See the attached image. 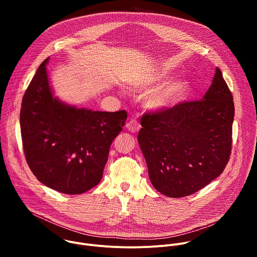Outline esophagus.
Instances as JSON below:
<instances>
[{
	"label": "esophagus",
	"instance_id": "obj_1",
	"mask_svg": "<svg viewBox=\"0 0 257 257\" xmlns=\"http://www.w3.org/2000/svg\"><path fill=\"white\" fill-rule=\"evenodd\" d=\"M125 127L132 133H135V132H138L139 129H140V124L136 121V120H130L129 122L126 123Z\"/></svg>",
	"mask_w": 257,
	"mask_h": 257
}]
</instances>
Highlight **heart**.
Masks as SVG:
<instances>
[{
    "instance_id": "1",
    "label": "heart",
    "mask_w": 257,
    "mask_h": 257,
    "mask_svg": "<svg viewBox=\"0 0 257 257\" xmlns=\"http://www.w3.org/2000/svg\"><path fill=\"white\" fill-rule=\"evenodd\" d=\"M164 77V74H158L152 77L149 81L141 84L140 88H146L151 84L160 81ZM189 90V85L185 80H176L167 84H164L153 91L149 92L144 97L145 106L152 109V111H162L168 107L173 106L178 103L187 95Z\"/></svg>"
}]
</instances>
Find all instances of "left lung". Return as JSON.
Segmentation results:
<instances>
[{"instance_id":"1","label":"left lung","mask_w":257,"mask_h":257,"mask_svg":"<svg viewBox=\"0 0 257 257\" xmlns=\"http://www.w3.org/2000/svg\"><path fill=\"white\" fill-rule=\"evenodd\" d=\"M234 113L232 92L218 68L201 100L145 112L137 139L153 186L179 198L221 175L231 156Z\"/></svg>"}]
</instances>
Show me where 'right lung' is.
Masks as SVG:
<instances>
[{
  "label": "right lung",
  "instance_id": "obj_1",
  "mask_svg": "<svg viewBox=\"0 0 257 257\" xmlns=\"http://www.w3.org/2000/svg\"><path fill=\"white\" fill-rule=\"evenodd\" d=\"M46 59L22 99L20 128L26 162L40 182L65 194H81L102 178L109 148L127 113L68 105L54 97Z\"/></svg>",
  "mask_w": 257,
  "mask_h": 257
}]
</instances>
